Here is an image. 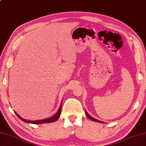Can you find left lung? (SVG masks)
Segmentation results:
<instances>
[{
  "label": "left lung",
  "instance_id": "obj_1",
  "mask_svg": "<svg viewBox=\"0 0 146 146\" xmlns=\"http://www.w3.org/2000/svg\"><path fill=\"white\" fill-rule=\"evenodd\" d=\"M85 114H86V115H87V116L88 117V118L89 119H90L91 120H92V121H97V122H99V123H104V122H102V121H99V120H98V119H95V118H94L93 117H92V116H90L87 113V112L85 111Z\"/></svg>",
  "mask_w": 146,
  "mask_h": 146
}]
</instances>
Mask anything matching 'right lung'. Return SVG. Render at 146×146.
Here are the masks:
<instances>
[{"label":"right lung","instance_id":"add662e5","mask_svg":"<svg viewBox=\"0 0 146 146\" xmlns=\"http://www.w3.org/2000/svg\"><path fill=\"white\" fill-rule=\"evenodd\" d=\"M61 104L59 106V108L58 110V111H57V113L56 114L52 116L51 118H47V119H41V120H36V121H28L27 119H25L23 118H22V117H21L20 115H19L17 114V113L15 112V114L17 115V116L19 117V118L22 119L23 121L24 122H26L27 123H32V124H41V123H51V122H54L55 121H56L59 118V117L61 115Z\"/></svg>","mask_w":146,"mask_h":146}]
</instances>
